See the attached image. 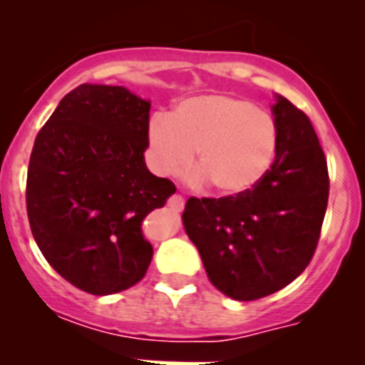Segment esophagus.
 I'll use <instances>...</instances> for the list:
<instances>
[{
  "instance_id": "34e87169",
  "label": "esophagus",
  "mask_w": 365,
  "mask_h": 365,
  "mask_svg": "<svg viewBox=\"0 0 365 365\" xmlns=\"http://www.w3.org/2000/svg\"><path fill=\"white\" fill-rule=\"evenodd\" d=\"M168 206H170L172 210L180 212L185 208V197H182V195H172V197L168 199Z\"/></svg>"
}]
</instances>
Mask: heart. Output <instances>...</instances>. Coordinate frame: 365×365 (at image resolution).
Here are the masks:
<instances>
[{
	"label": "heart",
	"mask_w": 365,
	"mask_h": 365,
	"mask_svg": "<svg viewBox=\"0 0 365 365\" xmlns=\"http://www.w3.org/2000/svg\"><path fill=\"white\" fill-rule=\"evenodd\" d=\"M278 143L272 115L234 95L190 96L170 117L155 115L148 124L150 163L157 172H179L197 150L201 166L192 179H212L227 195L252 190L269 173Z\"/></svg>",
	"instance_id": "1"
}]
</instances>
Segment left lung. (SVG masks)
Masks as SVG:
<instances>
[{
    "mask_svg": "<svg viewBox=\"0 0 365 365\" xmlns=\"http://www.w3.org/2000/svg\"><path fill=\"white\" fill-rule=\"evenodd\" d=\"M278 153L248 192L190 197L182 225L208 279L228 298H265L294 282L314 256L329 199L327 160L311 120L285 96L272 106Z\"/></svg>",
    "mask_w": 365,
    "mask_h": 365,
    "instance_id": "left-lung-1",
    "label": "left lung"
}]
</instances>
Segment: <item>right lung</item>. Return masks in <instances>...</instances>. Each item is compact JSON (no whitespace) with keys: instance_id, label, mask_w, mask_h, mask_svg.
I'll use <instances>...</instances> for the list:
<instances>
[{"instance_id":"1","label":"right lung","mask_w":365,"mask_h":365,"mask_svg":"<svg viewBox=\"0 0 365 365\" xmlns=\"http://www.w3.org/2000/svg\"><path fill=\"white\" fill-rule=\"evenodd\" d=\"M150 102L120 86L82 83L38 133L27 172V215L49 265L95 296L144 278L153 247L140 225L175 185L150 172Z\"/></svg>"}]
</instances>
